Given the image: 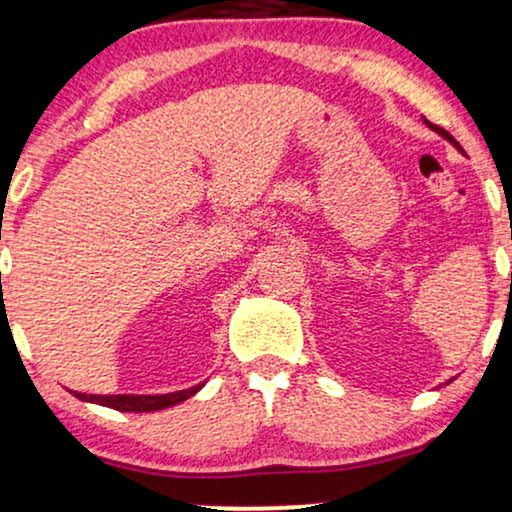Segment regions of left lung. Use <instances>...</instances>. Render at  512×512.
<instances>
[{
	"mask_svg": "<svg viewBox=\"0 0 512 512\" xmlns=\"http://www.w3.org/2000/svg\"><path fill=\"white\" fill-rule=\"evenodd\" d=\"M427 125H430V128H432V130H437V132H439V135H441V137H446V140H449V142H451V144H453V147H456V149H458V151H463V147H460V144H458V142H456V140H453V137H451V135H449V132H446V130H444V128H439V125H432V123H430V121H427Z\"/></svg>",
	"mask_w": 512,
	"mask_h": 512,
	"instance_id": "1",
	"label": "left lung"
}]
</instances>
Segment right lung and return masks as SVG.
<instances>
[{"label":"right lung","instance_id":"obj_1","mask_svg":"<svg viewBox=\"0 0 512 512\" xmlns=\"http://www.w3.org/2000/svg\"><path fill=\"white\" fill-rule=\"evenodd\" d=\"M201 389V384L192 389H182V391H173V394H161V396H137V394H118V396H99V394H78L73 391L75 396L82 401H92L99 403V406H109L116 410H123V413H149V410H163L168 406H175V403L189 399Z\"/></svg>","mask_w":512,"mask_h":512}]
</instances>
